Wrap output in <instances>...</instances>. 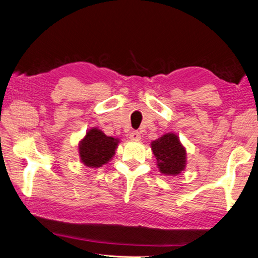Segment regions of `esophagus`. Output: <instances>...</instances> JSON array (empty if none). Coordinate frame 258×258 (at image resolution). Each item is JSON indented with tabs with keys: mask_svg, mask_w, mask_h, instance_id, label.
<instances>
[{
	"mask_svg": "<svg viewBox=\"0 0 258 258\" xmlns=\"http://www.w3.org/2000/svg\"><path fill=\"white\" fill-rule=\"evenodd\" d=\"M130 140L131 141H140L141 140V134L138 133V132H136V131H133L130 134Z\"/></svg>",
	"mask_w": 258,
	"mask_h": 258,
	"instance_id": "34e87169",
	"label": "esophagus"
}]
</instances>
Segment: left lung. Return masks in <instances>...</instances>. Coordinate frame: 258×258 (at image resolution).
<instances>
[{
  "mask_svg": "<svg viewBox=\"0 0 258 258\" xmlns=\"http://www.w3.org/2000/svg\"><path fill=\"white\" fill-rule=\"evenodd\" d=\"M157 167L164 175H177L186 167V149L174 133H167L151 142Z\"/></svg>",
  "mask_w": 258,
  "mask_h": 258,
  "instance_id": "1",
  "label": "left lung"
}]
</instances>
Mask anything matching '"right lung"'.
Returning <instances> with one entry per match:
<instances>
[{"label":"right lung","mask_w":258,"mask_h":258,"mask_svg":"<svg viewBox=\"0 0 258 258\" xmlns=\"http://www.w3.org/2000/svg\"><path fill=\"white\" fill-rule=\"evenodd\" d=\"M118 143V138L107 136L101 130L92 127L78 144L81 161L89 168L102 167L114 156Z\"/></svg>","instance_id":"add662e5"}]
</instances>
